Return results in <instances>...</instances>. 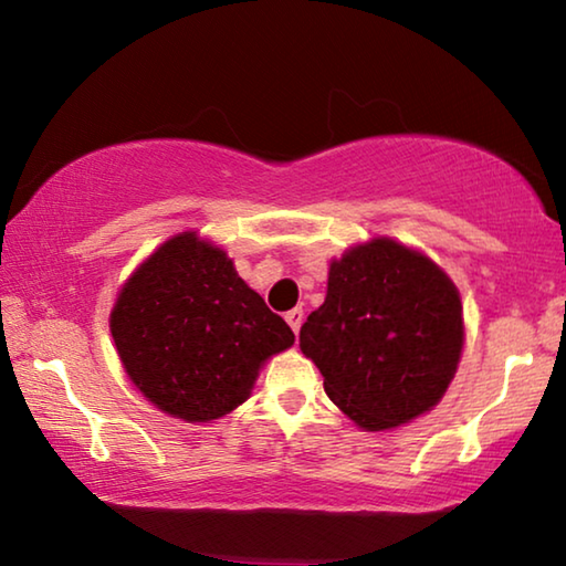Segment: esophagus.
I'll list each match as a JSON object with an SVG mask.
<instances>
[{
    "label": "esophagus",
    "instance_id": "1",
    "mask_svg": "<svg viewBox=\"0 0 566 566\" xmlns=\"http://www.w3.org/2000/svg\"><path fill=\"white\" fill-rule=\"evenodd\" d=\"M284 319H286V324H290V327L294 329V334H300L302 322H304V312L300 310V306H294V310H290V312L284 314Z\"/></svg>",
    "mask_w": 566,
    "mask_h": 566
}]
</instances>
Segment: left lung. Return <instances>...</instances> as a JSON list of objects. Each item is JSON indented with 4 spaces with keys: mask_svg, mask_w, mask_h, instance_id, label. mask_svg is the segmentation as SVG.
<instances>
[{
    "mask_svg": "<svg viewBox=\"0 0 566 566\" xmlns=\"http://www.w3.org/2000/svg\"><path fill=\"white\" fill-rule=\"evenodd\" d=\"M324 391L354 424L385 432L444 397L464 347L454 282L427 254L377 237L329 264L327 296L300 332Z\"/></svg>",
    "mask_w": 566,
    "mask_h": 566,
    "instance_id": "8db88e82",
    "label": "left lung"
}]
</instances>
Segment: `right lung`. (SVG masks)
Segmentation results:
<instances>
[{
    "mask_svg": "<svg viewBox=\"0 0 566 566\" xmlns=\"http://www.w3.org/2000/svg\"><path fill=\"white\" fill-rule=\"evenodd\" d=\"M109 329L132 385L191 424L244 405L264 361L294 344L224 249L197 232L167 239L132 272Z\"/></svg>",
    "mask_w": 566,
    "mask_h": 566,
    "instance_id": "obj_1",
    "label": "right lung"
}]
</instances>
